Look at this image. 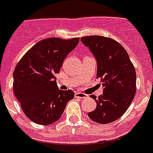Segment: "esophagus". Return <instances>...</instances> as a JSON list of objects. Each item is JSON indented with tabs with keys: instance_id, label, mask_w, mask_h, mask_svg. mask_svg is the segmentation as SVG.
Here are the masks:
<instances>
[{
	"instance_id": "obj_1",
	"label": "esophagus",
	"mask_w": 153,
	"mask_h": 153,
	"mask_svg": "<svg viewBox=\"0 0 153 153\" xmlns=\"http://www.w3.org/2000/svg\"><path fill=\"white\" fill-rule=\"evenodd\" d=\"M75 97H78V98H85L88 97V95L83 94V93H80V92H76L75 93Z\"/></svg>"
}]
</instances>
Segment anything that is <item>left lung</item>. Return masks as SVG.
<instances>
[{"mask_svg":"<svg viewBox=\"0 0 153 153\" xmlns=\"http://www.w3.org/2000/svg\"><path fill=\"white\" fill-rule=\"evenodd\" d=\"M81 40L97 59V78L104 87L97 98L90 96L97 107L88 115L93 121L107 124L123 115L133 101L136 91L135 67L127 51L113 39L93 35Z\"/></svg>","mask_w":153,"mask_h":153,"instance_id":"left-lung-1","label":"left lung"}]
</instances>
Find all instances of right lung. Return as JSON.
<instances>
[{
    "instance_id": "obj_1",
    "label": "right lung",
    "mask_w": 153,
    "mask_h": 153,
    "mask_svg": "<svg viewBox=\"0 0 153 153\" xmlns=\"http://www.w3.org/2000/svg\"><path fill=\"white\" fill-rule=\"evenodd\" d=\"M80 39L48 38L29 49L13 71V89L22 111L32 122L50 125L61 117L68 102L74 97L71 90L56 85L65 57L77 46Z\"/></svg>"
}]
</instances>
